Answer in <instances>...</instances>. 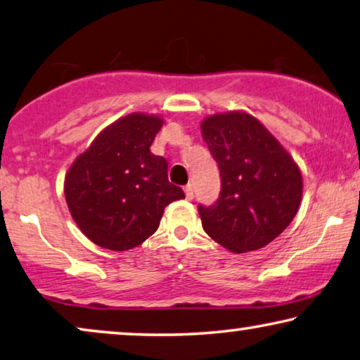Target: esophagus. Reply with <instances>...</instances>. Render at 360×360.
I'll return each mask as SVG.
<instances>
[{"label":"esophagus","mask_w":360,"mask_h":360,"mask_svg":"<svg viewBox=\"0 0 360 360\" xmlns=\"http://www.w3.org/2000/svg\"><path fill=\"white\" fill-rule=\"evenodd\" d=\"M184 192H186V197L187 199H192V197H194V189H192V184H187L186 187H184Z\"/></svg>","instance_id":"obj_1"}]
</instances>
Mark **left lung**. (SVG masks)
<instances>
[{
  "label": "left lung",
  "mask_w": 360,
  "mask_h": 360,
  "mask_svg": "<svg viewBox=\"0 0 360 360\" xmlns=\"http://www.w3.org/2000/svg\"><path fill=\"white\" fill-rule=\"evenodd\" d=\"M200 130L221 182L219 199L199 205L202 226L231 252L259 250L295 217L303 187L300 169L250 114L210 115Z\"/></svg>",
  "instance_id": "left-lung-1"
}]
</instances>
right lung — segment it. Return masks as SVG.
<instances>
[{
    "instance_id": "add662e5",
    "label": "right lung",
    "mask_w": 360,
    "mask_h": 360,
    "mask_svg": "<svg viewBox=\"0 0 360 360\" xmlns=\"http://www.w3.org/2000/svg\"><path fill=\"white\" fill-rule=\"evenodd\" d=\"M163 120L130 114L101 131L65 178L79 230L98 246L127 251L158 229L171 202L184 199L168 181V161L150 151Z\"/></svg>"
}]
</instances>
